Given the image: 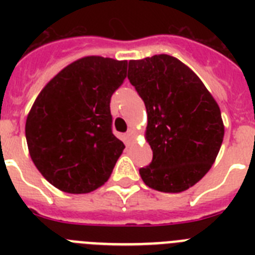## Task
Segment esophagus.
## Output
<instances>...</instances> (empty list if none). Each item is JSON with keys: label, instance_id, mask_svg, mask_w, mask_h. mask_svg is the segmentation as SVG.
I'll list each match as a JSON object with an SVG mask.
<instances>
[{"label": "esophagus", "instance_id": "1", "mask_svg": "<svg viewBox=\"0 0 255 255\" xmlns=\"http://www.w3.org/2000/svg\"><path fill=\"white\" fill-rule=\"evenodd\" d=\"M126 136H128V139H132V136H134V130L132 129L128 130V132H126Z\"/></svg>", "mask_w": 255, "mask_h": 255}]
</instances>
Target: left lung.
<instances>
[{"label":"left lung","instance_id":"obj_1","mask_svg":"<svg viewBox=\"0 0 255 255\" xmlns=\"http://www.w3.org/2000/svg\"><path fill=\"white\" fill-rule=\"evenodd\" d=\"M128 79L148 114L145 135L153 158L139 170L141 180L163 193L186 190L208 172L220 152L225 128L217 102L172 56L129 61Z\"/></svg>","mask_w":255,"mask_h":255}]
</instances>
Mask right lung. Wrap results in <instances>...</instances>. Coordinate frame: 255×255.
<instances>
[{"label":"right lung","mask_w":255,"mask_h":255,"mask_svg":"<svg viewBox=\"0 0 255 255\" xmlns=\"http://www.w3.org/2000/svg\"><path fill=\"white\" fill-rule=\"evenodd\" d=\"M128 61L80 58L42 89L25 124L29 153L44 179L71 194L103 185L124 145L112 132L111 97Z\"/></svg>","instance_id":"1"}]
</instances>
